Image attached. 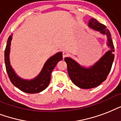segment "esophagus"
Wrapping results in <instances>:
<instances>
[{"mask_svg": "<svg viewBox=\"0 0 121 121\" xmlns=\"http://www.w3.org/2000/svg\"><path fill=\"white\" fill-rule=\"evenodd\" d=\"M67 52H66V51H63V52H62V57H63V58L65 57L66 56H67Z\"/></svg>", "mask_w": 121, "mask_h": 121, "instance_id": "1", "label": "esophagus"}]
</instances>
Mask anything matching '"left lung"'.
Segmentation results:
<instances>
[{
	"label": "left lung",
	"mask_w": 121,
	"mask_h": 121,
	"mask_svg": "<svg viewBox=\"0 0 121 121\" xmlns=\"http://www.w3.org/2000/svg\"><path fill=\"white\" fill-rule=\"evenodd\" d=\"M88 26L94 30L99 31L101 34L105 35L107 37L108 50L94 65L89 68L83 67L77 62L70 57H65L67 72L71 81L79 88L83 89L93 88L99 86L106 79L110 72L114 61V47L111 35L108 29L95 19L89 21Z\"/></svg>",
	"instance_id": "obj_1"
}]
</instances>
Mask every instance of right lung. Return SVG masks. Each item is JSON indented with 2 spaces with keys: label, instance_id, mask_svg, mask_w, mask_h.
I'll list each match as a JSON object with an SVG mask.
<instances>
[{
  "label": "right lung",
  "instance_id": "add662e5",
  "mask_svg": "<svg viewBox=\"0 0 121 121\" xmlns=\"http://www.w3.org/2000/svg\"><path fill=\"white\" fill-rule=\"evenodd\" d=\"M12 36L10 35L7 40V45L4 52L5 68L11 83L23 92L28 93H36L44 90L48 86L51 78V73L56 64L62 59V53L58 52L52 56L46 61L40 73L34 79L26 80L17 75L11 67L9 60V53Z\"/></svg>",
  "mask_w": 121,
  "mask_h": 121
}]
</instances>
